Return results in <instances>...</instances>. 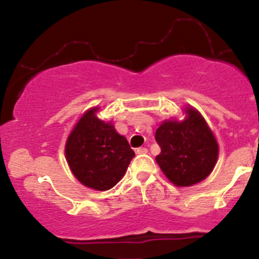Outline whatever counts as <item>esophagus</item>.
<instances>
[{
	"label": "esophagus",
	"instance_id": "1",
	"mask_svg": "<svg viewBox=\"0 0 259 259\" xmlns=\"http://www.w3.org/2000/svg\"><path fill=\"white\" fill-rule=\"evenodd\" d=\"M147 148L146 147H139L138 150H136V153L138 154H145V153H147Z\"/></svg>",
	"mask_w": 259,
	"mask_h": 259
}]
</instances>
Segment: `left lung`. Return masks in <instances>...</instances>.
<instances>
[{"label": "left lung", "instance_id": "left-lung-1", "mask_svg": "<svg viewBox=\"0 0 259 259\" xmlns=\"http://www.w3.org/2000/svg\"><path fill=\"white\" fill-rule=\"evenodd\" d=\"M183 121L164 120L156 130L160 153L157 163L177 186H191L212 173L218 158V142L203 117L192 107Z\"/></svg>", "mask_w": 259, "mask_h": 259}]
</instances>
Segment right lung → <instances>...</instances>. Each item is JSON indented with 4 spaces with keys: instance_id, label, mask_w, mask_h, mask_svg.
Wrapping results in <instances>:
<instances>
[{
    "instance_id": "1",
    "label": "right lung",
    "mask_w": 259,
    "mask_h": 259,
    "mask_svg": "<svg viewBox=\"0 0 259 259\" xmlns=\"http://www.w3.org/2000/svg\"><path fill=\"white\" fill-rule=\"evenodd\" d=\"M99 107L89 109L68 136L65 158L82 185L99 191L112 189L125 174L135 152L113 124L97 118Z\"/></svg>"
}]
</instances>
